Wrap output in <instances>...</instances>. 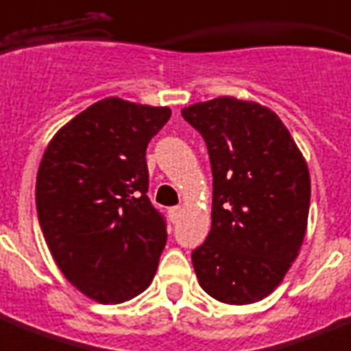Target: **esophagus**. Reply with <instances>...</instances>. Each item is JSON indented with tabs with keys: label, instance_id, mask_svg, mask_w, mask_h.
Masks as SVG:
<instances>
[{
	"label": "esophagus",
	"instance_id": "esophagus-1",
	"mask_svg": "<svg viewBox=\"0 0 351 351\" xmlns=\"http://www.w3.org/2000/svg\"><path fill=\"white\" fill-rule=\"evenodd\" d=\"M181 213H182L181 206H173V208H170V210H169V215H170V219H172V222L178 221L179 217H181Z\"/></svg>",
	"mask_w": 351,
	"mask_h": 351
}]
</instances>
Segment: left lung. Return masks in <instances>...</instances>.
<instances>
[{
  "label": "left lung",
  "mask_w": 351,
  "mask_h": 351,
  "mask_svg": "<svg viewBox=\"0 0 351 351\" xmlns=\"http://www.w3.org/2000/svg\"><path fill=\"white\" fill-rule=\"evenodd\" d=\"M206 141L213 172L211 230L192 253L199 283L228 305L267 298L303 245L311 173L276 112L219 97L184 107Z\"/></svg>",
  "instance_id": "left-lung-1"
}]
</instances>
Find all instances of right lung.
<instances>
[{
    "mask_svg": "<svg viewBox=\"0 0 351 351\" xmlns=\"http://www.w3.org/2000/svg\"><path fill=\"white\" fill-rule=\"evenodd\" d=\"M170 114L104 98L60 127L40 159L36 204L48 249L66 280L104 305L141 294L167 244L147 197L145 150Z\"/></svg>",
    "mask_w": 351,
    "mask_h": 351,
    "instance_id": "add662e5",
    "label": "right lung"
}]
</instances>
